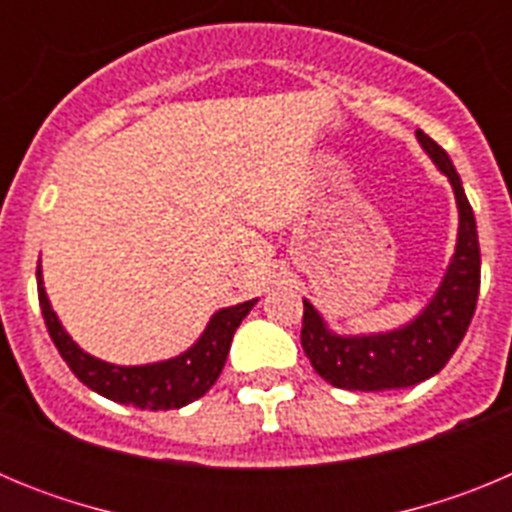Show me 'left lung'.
Masks as SVG:
<instances>
[{
  "label": "left lung",
  "mask_w": 512,
  "mask_h": 512,
  "mask_svg": "<svg viewBox=\"0 0 512 512\" xmlns=\"http://www.w3.org/2000/svg\"><path fill=\"white\" fill-rule=\"evenodd\" d=\"M415 138L433 164L449 176L459 207V235L451 264L441 279V287L418 318L390 333L372 336H338L325 325L320 312L305 302L302 312V348L312 369L341 390L384 392L413 387L433 377L454 356L461 338L472 323L479 295V241L477 223L461 179L451 164L449 153L415 130Z\"/></svg>",
  "instance_id": "obj_1"
}]
</instances>
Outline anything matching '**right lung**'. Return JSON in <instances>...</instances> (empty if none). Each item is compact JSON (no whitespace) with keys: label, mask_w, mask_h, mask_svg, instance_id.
I'll return each mask as SVG.
<instances>
[{"label":"right lung","mask_w":512,"mask_h":512,"mask_svg":"<svg viewBox=\"0 0 512 512\" xmlns=\"http://www.w3.org/2000/svg\"><path fill=\"white\" fill-rule=\"evenodd\" d=\"M35 277H38V300L45 328L51 333L58 354L69 364L71 372L97 395L140 410H176L200 400L223 372L235 328L256 305V300H248L241 305L217 310L207 323L205 333L197 338V343L174 359L143 366H115L102 359H94L92 354L81 351L71 341L58 315L53 312L48 295H45L40 264Z\"/></svg>","instance_id":"right-lung-1"}]
</instances>
